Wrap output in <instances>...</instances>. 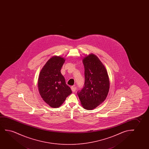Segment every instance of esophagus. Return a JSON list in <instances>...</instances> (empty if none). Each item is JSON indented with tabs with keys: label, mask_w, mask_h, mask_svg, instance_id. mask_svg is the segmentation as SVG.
Wrapping results in <instances>:
<instances>
[{
	"label": "esophagus",
	"mask_w": 149,
	"mask_h": 149,
	"mask_svg": "<svg viewBox=\"0 0 149 149\" xmlns=\"http://www.w3.org/2000/svg\"><path fill=\"white\" fill-rule=\"evenodd\" d=\"M71 90L72 91V92H74L76 90V87L75 86H71Z\"/></svg>",
	"instance_id": "34e87169"
}]
</instances>
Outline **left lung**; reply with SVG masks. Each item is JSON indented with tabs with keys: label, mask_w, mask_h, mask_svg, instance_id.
<instances>
[{
	"label": "left lung",
	"mask_w": 149,
	"mask_h": 149,
	"mask_svg": "<svg viewBox=\"0 0 149 149\" xmlns=\"http://www.w3.org/2000/svg\"><path fill=\"white\" fill-rule=\"evenodd\" d=\"M85 82L77 92L81 104L88 110L96 108L106 99L109 90L107 72L102 62L94 54L84 57Z\"/></svg>",
	"instance_id": "left-lung-1"
}]
</instances>
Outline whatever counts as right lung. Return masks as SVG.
Segmentation results:
<instances>
[{
  "mask_svg": "<svg viewBox=\"0 0 149 149\" xmlns=\"http://www.w3.org/2000/svg\"><path fill=\"white\" fill-rule=\"evenodd\" d=\"M65 59L54 56L47 61L38 79L39 93L43 100L53 108L61 106L72 91L61 72Z\"/></svg>",
  "mask_w": 149,
  "mask_h": 149,
  "instance_id": "right-lung-1",
  "label": "right lung"
}]
</instances>
